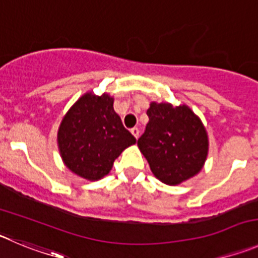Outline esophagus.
<instances>
[{
  "mask_svg": "<svg viewBox=\"0 0 258 258\" xmlns=\"http://www.w3.org/2000/svg\"><path fill=\"white\" fill-rule=\"evenodd\" d=\"M131 133L133 134V136L136 137L137 139L139 138V129H138V127H132V129H131Z\"/></svg>",
  "mask_w": 258,
  "mask_h": 258,
  "instance_id": "1",
  "label": "esophagus"
}]
</instances>
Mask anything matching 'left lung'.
Returning a JSON list of instances; mask_svg holds the SVG:
<instances>
[{
  "mask_svg": "<svg viewBox=\"0 0 258 258\" xmlns=\"http://www.w3.org/2000/svg\"><path fill=\"white\" fill-rule=\"evenodd\" d=\"M148 121L138 147L153 175L178 185L197 175L209 155V136L200 117L186 105L151 102Z\"/></svg>",
  "mask_w": 258,
  "mask_h": 258,
  "instance_id": "8db88e82",
  "label": "left lung"
}]
</instances>
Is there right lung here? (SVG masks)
<instances>
[{
    "label": "right lung",
    "instance_id": "right-lung-1",
    "mask_svg": "<svg viewBox=\"0 0 258 258\" xmlns=\"http://www.w3.org/2000/svg\"><path fill=\"white\" fill-rule=\"evenodd\" d=\"M136 143L113 110V97L107 93L83 94L65 113L57 132L65 166L91 181L107 175L120 153Z\"/></svg>",
    "mask_w": 258,
    "mask_h": 258
}]
</instances>
